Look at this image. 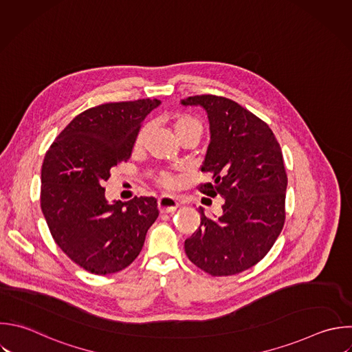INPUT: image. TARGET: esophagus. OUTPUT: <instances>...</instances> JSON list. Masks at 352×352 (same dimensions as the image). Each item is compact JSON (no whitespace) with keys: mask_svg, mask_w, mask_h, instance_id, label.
Returning <instances> with one entry per match:
<instances>
[{"mask_svg":"<svg viewBox=\"0 0 352 352\" xmlns=\"http://www.w3.org/2000/svg\"><path fill=\"white\" fill-rule=\"evenodd\" d=\"M158 208L161 213H170L179 208V201L172 195H162L158 198Z\"/></svg>","mask_w":352,"mask_h":352,"instance_id":"obj_1","label":"esophagus"}]
</instances>
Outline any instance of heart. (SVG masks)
I'll use <instances>...</instances> for the list:
<instances>
[{"label": "heart", "mask_w": 352, "mask_h": 352, "mask_svg": "<svg viewBox=\"0 0 352 352\" xmlns=\"http://www.w3.org/2000/svg\"><path fill=\"white\" fill-rule=\"evenodd\" d=\"M170 126L175 132V135L177 136V139H183L186 136H190V135H194V136H201L202 133V125L201 122L195 118V117H191V116H176L170 120ZM150 132V126L148 125H144L139 129L138 135H136V139H135V147L136 148H142L146 139H147V135ZM160 183L164 186V187H168V188H172L177 184L176 179L170 175H164L160 177Z\"/></svg>", "instance_id": "heart-1"}]
</instances>
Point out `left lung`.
Listing matches in <instances>:
<instances>
[{"mask_svg": "<svg viewBox=\"0 0 352 352\" xmlns=\"http://www.w3.org/2000/svg\"><path fill=\"white\" fill-rule=\"evenodd\" d=\"M182 104L204 107L209 120L210 143L201 170L210 182L198 190L224 198L217 217L199 208L201 226L184 250L202 271L234 275L257 264L282 231L287 186L282 151L270 126L234 100L201 95Z\"/></svg>", "mask_w": 352, "mask_h": 352, "instance_id": "8db88e82", "label": "left lung"}]
</instances>
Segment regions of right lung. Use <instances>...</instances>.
Returning a JSON list of instances; mask_svg holds the SVG:
<instances>
[{
    "label": "right lung",
    "mask_w": 352,
    "mask_h": 352,
    "mask_svg": "<svg viewBox=\"0 0 352 352\" xmlns=\"http://www.w3.org/2000/svg\"><path fill=\"white\" fill-rule=\"evenodd\" d=\"M157 99L106 103L78 114L55 139L41 168V209L58 246L80 267L107 275L140 253L160 212L154 197L109 202L103 183L132 155Z\"/></svg>",
    "instance_id": "add662e5"
}]
</instances>
